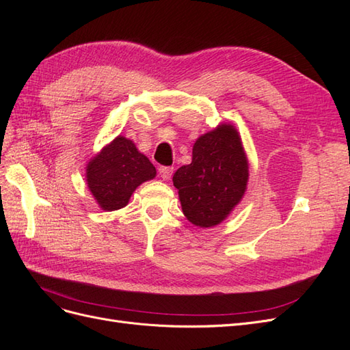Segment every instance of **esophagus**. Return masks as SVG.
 <instances>
[{
    "mask_svg": "<svg viewBox=\"0 0 350 350\" xmlns=\"http://www.w3.org/2000/svg\"><path fill=\"white\" fill-rule=\"evenodd\" d=\"M172 174H174V167H171V166H161V167H159V175L162 176L163 181L171 179Z\"/></svg>",
    "mask_w": 350,
    "mask_h": 350,
    "instance_id": "esophagus-1",
    "label": "esophagus"
}]
</instances>
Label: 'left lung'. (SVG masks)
Returning a JSON list of instances; mask_svg holds the SVG:
<instances>
[{"label": "left lung", "instance_id": "1", "mask_svg": "<svg viewBox=\"0 0 350 350\" xmlns=\"http://www.w3.org/2000/svg\"><path fill=\"white\" fill-rule=\"evenodd\" d=\"M250 165L239 131L230 122L200 135L193 161L174 174L184 216L198 228L221 224L245 196Z\"/></svg>", "mask_w": 350, "mask_h": 350}]
</instances>
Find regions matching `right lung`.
Segmentation results:
<instances>
[{
  "label": "right lung",
  "mask_w": 350,
  "mask_h": 350,
  "mask_svg": "<svg viewBox=\"0 0 350 350\" xmlns=\"http://www.w3.org/2000/svg\"><path fill=\"white\" fill-rule=\"evenodd\" d=\"M154 176L156 167L149 157L124 135L103 146L86 165L88 188L105 211L125 207L135 188Z\"/></svg>",
  "instance_id": "obj_1"
}]
</instances>
